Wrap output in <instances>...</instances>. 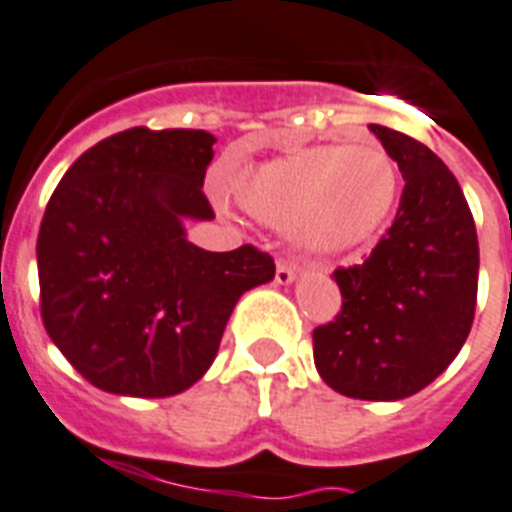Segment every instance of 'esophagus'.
Returning a JSON list of instances; mask_svg holds the SVG:
<instances>
[{"instance_id": "obj_1", "label": "esophagus", "mask_w": 512, "mask_h": 512, "mask_svg": "<svg viewBox=\"0 0 512 512\" xmlns=\"http://www.w3.org/2000/svg\"><path fill=\"white\" fill-rule=\"evenodd\" d=\"M297 263H292V260H286V257H281L276 263V281L281 286L292 284L294 278H297Z\"/></svg>"}]
</instances>
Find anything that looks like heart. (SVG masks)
<instances>
[{
	"label": "heart",
	"mask_w": 512,
	"mask_h": 512,
	"mask_svg": "<svg viewBox=\"0 0 512 512\" xmlns=\"http://www.w3.org/2000/svg\"><path fill=\"white\" fill-rule=\"evenodd\" d=\"M236 199L265 223L292 226L310 252L339 255L384 228L397 199V168L373 139L315 144L244 170Z\"/></svg>",
	"instance_id": "1"
}]
</instances>
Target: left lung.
I'll list each match as a JSON object with an SVG mask.
<instances>
[{
	"instance_id": "obj_1",
	"label": "left lung",
	"mask_w": 512,
	"mask_h": 512,
	"mask_svg": "<svg viewBox=\"0 0 512 512\" xmlns=\"http://www.w3.org/2000/svg\"><path fill=\"white\" fill-rule=\"evenodd\" d=\"M405 178L400 207L371 257L336 268L342 310L313 331L315 368L352 400H405L468 339L479 239L452 170L426 144L371 123Z\"/></svg>"
}]
</instances>
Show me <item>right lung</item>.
<instances>
[{"instance_id":"right-lung-1","label":"right lung","mask_w":512,"mask_h":512,"mask_svg":"<svg viewBox=\"0 0 512 512\" xmlns=\"http://www.w3.org/2000/svg\"><path fill=\"white\" fill-rule=\"evenodd\" d=\"M215 136L128 128L86 149L57 189L36 239L41 321L89 384L170 397L213 365L231 310L276 263L242 244L207 252L184 218H215L205 197Z\"/></svg>"}]
</instances>
